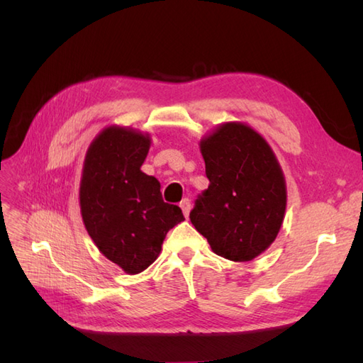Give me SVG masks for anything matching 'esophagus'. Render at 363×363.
<instances>
[{
	"instance_id": "34e87169",
	"label": "esophagus",
	"mask_w": 363,
	"mask_h": 363,
	"mask_svg": "<svg viewBox=\"0 0 363 363\" xmlns=\"http://www.w3.org/2000/svg\"><path fill=\"white\" fill-rule=\"evenodd\" d=\"M180 207H182V212L183 215L188 218L189 216V212H191V200L189 199H184L182 203H180Z\"/></svg>"
}]
</instances>
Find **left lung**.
<instances>
[{
    "instance_id": "8db88e82",
    "label": "left lung",
    "mask_w": 363,
    "mask_h": 363,
    "mask_svg": "<svg viewBox=\"0 0 363 363\" xmlns=\"http://www.w3.org/2000/svg\"><path fill=\"white\" fill-rule=\"evenodd\" d=\"M211 184L191 223L215 255L250 262L276 240L286 212V182L268 142L244 123L219 124L200 140Z\"/></svg>"
}]
</instances>
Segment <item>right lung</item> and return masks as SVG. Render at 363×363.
<instances>
[{"mask_svg": "<svg viewBox=\"0 0 363 363\" xmlns=\"http://www.w3.org/2000/svg\"><path fill=\"white\" fill-rule=\"evenodd\" d=\"M151 145L148 133L108 125L87 148L80 180V212L103 256L127 274L155 262L164 236L184 221L179 206L164 203L160 183L140 171Z\"/></svg>", "mask_w": 363, "mask_h": 363, "instance_id": "right-lung-1", "label": "right lung"}]
</instances>
